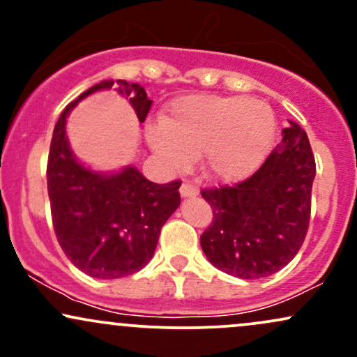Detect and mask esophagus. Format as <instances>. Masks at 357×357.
<instances>
[{
    "label": "esophagus",
    "mask_w": 357,
    "mask_h": 357,
    "mask_svg": "<svg viewBox=\"0 0 357 357\" xmlns=\"http://www.w3.org/2000/svg\"><path fill=\"white\" fill-rule=\"evenodd\" d=\"M179 192H181V198H195L198 195V188L192 186L190 183H183L181 188H179Z\"/></svg>",
    "instance_id": "obj_1"
}]
</instances>
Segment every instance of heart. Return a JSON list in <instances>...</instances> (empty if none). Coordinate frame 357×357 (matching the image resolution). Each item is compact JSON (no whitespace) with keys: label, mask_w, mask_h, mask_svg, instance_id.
Segmentation results:
<instances>
[{"label":"heart","mask_w":357,"mask_h":357,"mask_svg":"<svg viewBox=\"0 0 357 357\" xmlns=\"http://www.w3.org/2000/svg\"><path fill=\"white\" fill-rule=\"evenodd\" d=\"M273 136L272 109L247 97H181L167 109L161 129H147V141L167 169H183L199 154L204 174L215 181L252 174L270 153Z\"/></svg>","instance_id":"obj_1"}]
</instances>
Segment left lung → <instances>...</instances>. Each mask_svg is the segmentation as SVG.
<instances>
[{
	"label": "left lung",
	"mask_w": 357,
	"mask_h": 357,
	"mask_svg": "<svg viewBox=\"0 0 357 357\" xmlns=\"http://www.w3.org/2000/svg\"><path fill=\"white\" fill-rule=\"evenodd\" d=\"M267 161L233 188L204 190L213 221L199 243L216 268L255 280L284 268L304 243L315 161L305 130L289 121Z\"/></svg>",
	"instance_id": "obj_1"
}]
</instances>
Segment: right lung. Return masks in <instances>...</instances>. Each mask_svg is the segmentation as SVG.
Here are the masks:
<instances>
[{
	"label": "right lung",
	"mask_w": 357,
	"mask_h": 357,
	"mask_svg": "<svg viewBox=\"0 0 357 357\" xmlns=\"http://www.w3.org/2000/svg\"><path fill=\"white\" fill-rule=\"evenodd\" d=\"M112 85L114 80L92 85L65 107L53 129L47 166L56 240L77 268L102 280L144 268L154 255L162 225L181 203L179 181L153 183L130 165L110 173L96 171L73 154L67 117L85 97ZM116 85L129 99L139 122H144L153 105L144 87L126 80Z\"/></svg>",
	"instance_id": "add662e5"
}]
</instances>
